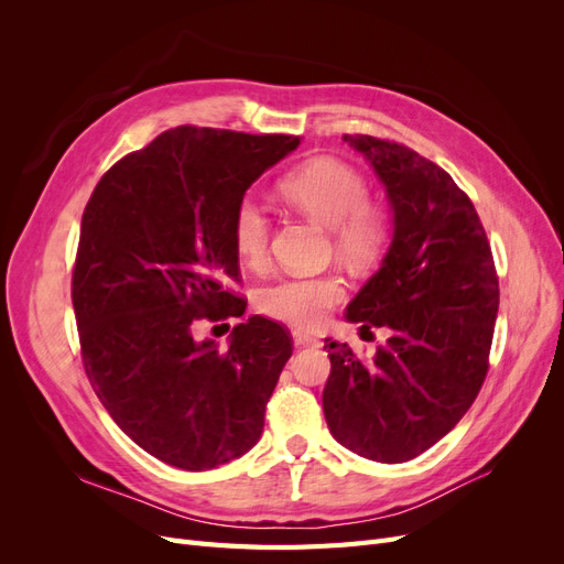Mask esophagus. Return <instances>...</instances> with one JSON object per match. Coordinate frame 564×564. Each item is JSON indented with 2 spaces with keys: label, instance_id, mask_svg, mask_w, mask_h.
<instances>
[{
  "label": "esophagus",
  "instance_id": "1",
  "mask_svg": "<svg viewBox=\"0 0 564 564\" xmlns=\"http://www.w3.org/2000/svg\"><path fill=\"white\" fill-rule=\"evenodd\" d=\"M294 344H296L299 348H301V346H319V338L313 336V334H308V332L296 329V332H294Z\"/></svg>",
  "mask_w": 564,
  "mask_h": 564
}]
</instances>
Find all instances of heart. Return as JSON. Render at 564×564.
Wrapping results in <instances>:
<instances>
[{
	"instance_id": "obj_1",
	"label": "heart",
	"mask_w": 564,
	"mask_h": 564,
	"mask_svg": "<svg viewBox=\"0 0 564 564\" xmlns=\"http://www.w3.org/2000/svg\"><path fill=\"white\" fill-rule=\"evenodd\" d=\"M278 193L289 207L329 228L334 253L350 265L377 261L390 240V216L386 207L367 197L369 187L365 176L346 162L334 158L305 162L278 183ZM230 235L237 256L247 265L259 268L268 261L272 224L259 204L251 199L237 204ZM344 296V280L334 272L286 275L261 289L259 308L278 322L313 329Z\"/></svg>"
}]
</instances>
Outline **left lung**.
<instances>
[{
	"label": "left lung",
	"mask_w": 564,
	"mask_h": 564,
	"mask_svg": "<svg viewBox=\"0 0 564 564\" xmlns=\"http://www.w3.org/2000/svg\"><path fill=\"white\" fill-rule=\"evenodd\" d=\"M344 141L371 162L395 212L392 245L348 319L392 334L371 360L348 344H324L332 371L322 406L340 445L402 464L445 437L480 392L499 275L480 216L445 169L398 141Z\"/></svg>",
	"instance_id": "8db88e82"
}]
</instances>
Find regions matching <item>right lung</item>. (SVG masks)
<instances>
[{
  "label": "right lung",
  "instance_id": "obj_1",
  "mask_svg": "<svg viewBox=\"0 0 564 564\" xmlns=\"http://www.w3.org/2000/svg\"><path fill=\"white\" fill-rule=\"evenodd\" d=\"M299 143L183 124L115 162L84 207L73 268L82 365L119 429L169 466H224L261 437L292 334L253 315L218 350L195 327L245 315L232 214Z\"/></svg>",
  "mask_w": 564,
  "mask_h": 564
}]
</instances>
